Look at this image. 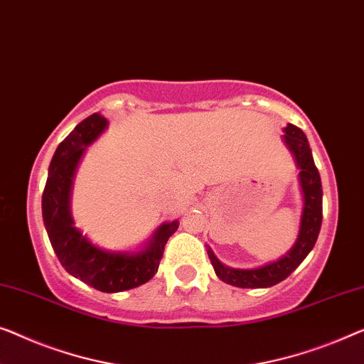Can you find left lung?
<instances>
[{
	"mask_svg": "<svg viewBox=\"0 0 364 364\" xmlns=\"http://www.w3.org/2000/svg\"><path fill=\"white\" fill-rule=\"evenodd\" d=\"M284 131H286L284 141L292 151L300 169L299 178L304 193V213L302 221H300L297 243L282 259L264 267H257V269H233V267L221 264L217 256L213 255V251L208 247V257L217 276L223 282L231 284L235 287L261 289L276 286L277 282L287 279L297 269L300 262L312 251L315 241L318 238L320 226H322V182H320V173L315 167L312 151H310L304 131L294 124H287Z\"/></svg>",
	"mask_w": 364,
	"mask_h": 364,
	"instance_id": "1",
	"label": "left lung"
}]
</instances>
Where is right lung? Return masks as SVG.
Instances as JSON below:
<instances>
[{"label":"right lung","mask_w":364,"mask_h":364,"mask_svg":"<svg viewBox=\"0 0 364 364\" xmlns=\"http://www.w3.org/2000/svg\"><path fill=\"white\" fill-rule=\"evenodd\" d=\"M105 128L107 119L93 113L78 123L57 147L42 193V218L50 245L65 271L97 291L112 294L143 286L154 276L167 240L176 233L178 221L162 225L151 245L138 255L100 250L73 226L68 208L73 172L85 146L97 139Z\"/></svg>","instance_id":"add662e5"}]
</instances>
